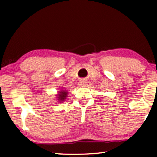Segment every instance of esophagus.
<instances>
[{
	"mask_svg": "<svg viewBox=\"0 0 157 157\" xmlns=\"http://www.w3.org/2000/svg\"><path fill=\"white\" fill-rule=\"evenodd\" d=\"M86 85V82H85V81H80L79 82V86H84V85Z\"/></svg>",
	"mask_w": 157,
	"mask_h": 157,
	"instance_id": "esophagus-1",
	"label": "esophagus"
}]
</instances>
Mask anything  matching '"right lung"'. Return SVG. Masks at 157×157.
<instances>
[{
  "label": "right lung",
  "instance_id": "right-lung-1",
  "mask_svg": "<svg viewBox=\"0 0 157 157\" xmlns=\"http://www.w3.org/2000/svg\"><path fill=\"white\" fill-rule=\"evenodd\" d=\"M67 94H68V92L67 90H65L63 89V90H60L59 91H58L57 94H56L57 102L60 103V102H63V101H65L66 98H67Z\"/></svg>",
  "mask_w": 157,
  "mask_h": 157
}]
</instances>
